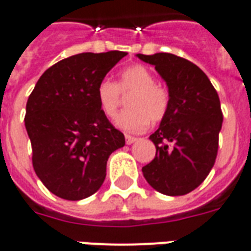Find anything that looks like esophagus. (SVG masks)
Instances as JSON below:
<instances>
[{
	"label": "esophagus",
	"mask_w": 251,
	"mask_h": 251,
	"mask_svg": "<svg viewBox=\"0 0 251 251\" xmlns=\"http://www.w3.org/2000/svg\"><path fill=\"white\" fill-rule=\"evenodd\" d=\"M136 140H137V137H135V136H131V135H126V143L129 145V144L135 143Z\"/></svg>",
	"instance_id": "34e87169"
}]
</instances>
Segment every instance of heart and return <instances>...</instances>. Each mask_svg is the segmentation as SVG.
Masks as SVG:
<instances>
[{
    "mask_svg": "<svg viewBox=\"0 0 251 251\" xmlns=\"http://www.w3.org/2000/svg\"><path fill=\"white\" fill-rule=\"evenodd\" d=\"M99 108L108 119L118 115L123 95H129L127 106L116 119V126L127 132H143L152 120L165 118L170 103V94L164 85L156 82L154 75L147 67L136 64L120 72L116 82L104 78L97 86Z\"/></svg>",
    "mask_w": 251,
    "mask_h": 251,
    "instance_id": "obj_1",
    "label": "heart"
}]
</instances>
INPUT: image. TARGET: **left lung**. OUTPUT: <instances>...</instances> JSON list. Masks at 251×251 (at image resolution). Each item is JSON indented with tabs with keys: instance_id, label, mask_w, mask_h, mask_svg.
I'll return each mask as SVG.
<instances>
[{
	"instance_id": "8db88e82",
	"label": "left lung",
	"mask_w": 251,
	"mask_h": 251,
	"mask_svg": "<svg viewBox=\"0 0 251 251\" xmlns=\"http://www.w3.org/2000/svg\"><path fill=\"white\" fill-rule=\"evenodd\" d=\"M152 64L169 87L170 103L160 128L149 136L156 157L143 168L154 190L169 196L195 190L211 172L223 126L220 99L199 67L173 55H137Z\"/></svg>"
}]
</instances>
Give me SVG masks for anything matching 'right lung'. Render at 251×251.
Listing matches in <instances>:
<instances>
[{"instance_id": "add662e5", "label": "right lung", "mask_w": 251, "mask_h": 251, "mask_svg": "<svg viewBox=\"0 0 251 251\" xmlns=\"http://www.w3.org/2000/svg\"><path fill=\"white\" fill-rule=\"evenodd\" d=\"M127 55L78 53L48 68L26 104L32 166L52 194L81 200L100 188L106 165L126 139L99 108L97 86Z\"/></svg>"}]
</instances>
